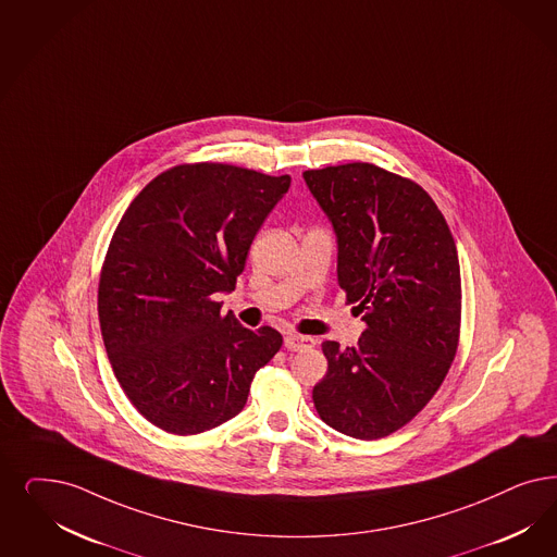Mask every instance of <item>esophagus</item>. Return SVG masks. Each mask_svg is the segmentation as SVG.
<instances>
[{
  "mask_svg": "<svg viewBox=\"0 0 557 557\" xmlns=\"http://www.w3.org/2000/svg\"><path fill=\"white\" fill-rule=\"evenodd\" d=\"M284 346L289 351H305L308 347L314 346V339L308 335H298V333H286Z\"/></svg>",
  "mask_w": 557,
  "mask_h": 557,
  "instance_id": "1",
  "label": "esophagus"
}]
</instances>
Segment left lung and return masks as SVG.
<instances>
[{
    "label": "left lung",
    "instance_id": "left-lung-1",
    "mask_svg": "<svg viewBox=\"0 0 557 557\" xmlns=\"http://www.w3.org/2000/svg\"><path fill=\"white\" fill-rule=\"evenodd\" d=\"M337 234V282L366 331L325 342L312 388L321 420L360 438L411 422L444 383L460 335V268L450 228L422 187L370 162L302 174Z\"/></svg>",
    "mask_w": 557,
    "mask_h": 557
}]
</instances>
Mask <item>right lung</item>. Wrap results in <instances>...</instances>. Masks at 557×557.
<instances>
[{
  "mask_svg": "<svg viewBox=\"0 0 557 557\" xmlns=\"http://www.w3.org/2000/svg\"><path fill=\"white\" fill-rule=\"evenodd\" d=\"M289 176L222 162L178 164L123 213L98 282V319L116 381L156 428L193 436L247 404L282 335L220 312L250 243Z\"/></svg>",
  "mask_w": 557,
  "mask_h": 557,
  "instance_id": "1",
  "label": "right lung"
}]
</instances>
